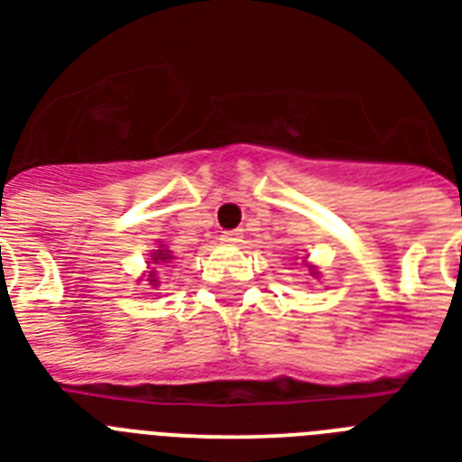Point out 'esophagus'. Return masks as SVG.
<instances>
[{
    "label": "esophagus",
    "mask_w": 462,
    "mask_h": 462,
    "mask_svg": "<svg viewBox=\"0 0 462 462\" xmlns=\"http://www.w3.org/2000/svg\"><path fill=\"white\" fill-rule=\"evenodd\" d=\"M220 242H223V245H237V242H242V232L239 230L223 232V235H220Z\"/></svg>",
    "instance_id": "esophagus-1"
}]
</instances>
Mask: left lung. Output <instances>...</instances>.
Masks as SVG:
<instances>
[{
    "instance_id": "1",
    "label": "left lung",
    "mask_w": 462,
    "mask_h": 462,
    "mask_svg": "<svg viewBox=\"0 0 462 462\" xmlns=\"http://www.w3.org/2000/svg\"><path fill=\"white\" fill-rule=\"evenodd\" d=\"M307 266H309V263H307ZM309 271H311V275H319V273H316V268H314V266H309Z\"/></svg>"
}]
</instances>
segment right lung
<instances>
[{"mask_svg":"<svg viewBox=\"0 0 462 462\" xmlns=\"http://www.w3.org/2000/svg\"><path fill=\"white\" fill-rule=\"evenodd\" d=\"M172 259H174L172 252H170L165 245H160L158 249L151 254V261H148V263H155V266H160V263H170ZM148 282H151L153 288L158 285V278H155V268H153V271H148Z\"/></svg>","mask_w":462,"mask_h":462,"instance_id":"add662e5","label":"right lung"}]
</instances>
